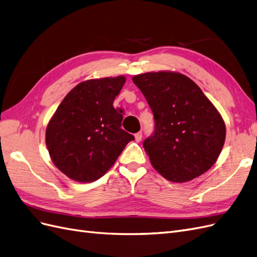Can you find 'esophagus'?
<instances>
[{
    "mask_svg": "<svg viewBox=\"0 0 257 257\" xmlns=\"http://www.w3.org/2000/svg\"><path fill=\"white\" fill-rule=\"evenodd\" d=\"M142 138H143V133H142V132H138V133L135 134V141H136L137 143L141 142Z\"/></svg>",
    "mask_w": 257,
    "mask_h": 257,
    "instance_id": "obj_1",
    "label": "esophagus"
}]
</instances>
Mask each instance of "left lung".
<instances>
[{
  "label": "left lung",
  "mask_w": 257,
  "mask_h": 257,
  "mask_svg": "<svg viewBox=\"0 0 257 257\" xmlns=\"http://www.w3.org/2000/svg\"><path fill=\"white\" fill-rule=\"evenodd\" d=\"M154 115V133L144 148L167 180L185 182L216 162L226 130L221 114L189 77L174 72L133 77Z\"/></svg>",
  "instance_id": "left-lung-1"
}]
</instances>
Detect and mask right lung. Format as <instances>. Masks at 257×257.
Returning a JSON list of instances; mask_svg holds the SVG:
<instances>
[{
	"mask_svg": "<svg viewBox=\"0 0 257 257\" xmlns=\"http://www.w3.org/2000/svg\"><path fill=\"white\" fill-rule=\"evenodd\" d=\"M125 77L80 82L62 100L46 130L49 155L62 173L78 182L103 177L134 136L121 128L112 104Z\"/></svg>",
	"mask_w": 257,
	"mask_h": 257,
	"instance_id": "obj_1",
	"label": "right lung"
}]
</instances>
